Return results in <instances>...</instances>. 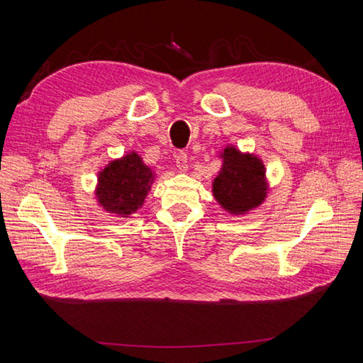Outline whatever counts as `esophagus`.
<instances>
[{
    "label": "esophagus",
    "mask_w": 363,
    "mask_h": 363,
    "mask_svg": "<svg viewBox=\"0 0 363 363\" xmlns=\"http://www.w3.org/2000/svg\"><path fill=\"white\" fill-rule=\"evenodd\" d=\"M176 167H177V169H179V172H187V168H189V156H187V152H184V151L177 152Z\"/></svg>",
    "instance_id": "34e87169"
}]
</instances>
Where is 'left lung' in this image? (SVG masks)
<instances>
[{
    "instance_id": "1",
    "label": "left lung",
    "mask_w": 363,
    "mask_h": 363,
    "mask_svg": "<svg viewBox=\"0 0 363 363\" xmlns=\"http://www.w3.org/2000/svg\"><path fill=\"white\" fill-rule=\"evenodd\" d=\"M220 174L213 179V195L230 213H245L265 199L267 184L262 162L228 146Z\"/></svg>"
}]
</instances>
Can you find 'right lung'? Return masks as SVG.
I'll return each mask as SVG.
<instances>
[{"label":"right lung","mask_w":363,"mask_h":363,"mask_svg":"<svg viewBox=\"0 0 363 363\" xmlns=\"http://www.w3.org/2000/svg\"><path fill=\"white\" fill-rule=\"evenodd\" d=\"M154 174L142 157L130 152L120 160H113L98 177V201L106 211L118 215H130L145 201Z\"/></svg>","instance_id":"1"}]
</instances>
